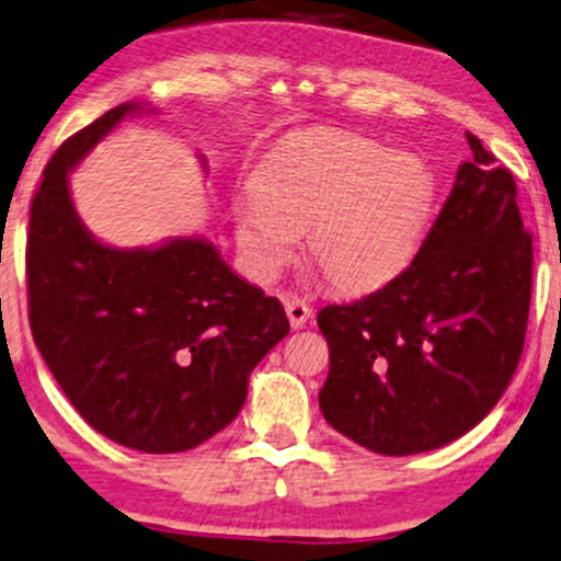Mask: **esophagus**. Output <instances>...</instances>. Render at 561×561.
Here are the masks:
<instances>
[{
    "instance_id": "34e87169",
    "label": "esophagus",
    "mask_w": 561,
    "mask_h": 561,
    "mask_svg": "<svg viewBox=\"0 0 561 561\" xmlns=\"http://www.w3.org/2000/svg\"><path fill=\"white\" fill-rule=\"evenodd\" d=\"M285 310H287L289 325H293V329H302V325L310 321V316H313V308H310L305 300H300V297H287Z\"/></svg>"
}]
</instances>
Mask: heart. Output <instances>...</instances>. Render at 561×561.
Wrapping results in <instances>:
<instances>
[{
  "label": "heart",
  "instance_id": "heart-1",
  "mask_svg": "<svg viewBox=\"0 0 561 561\" xmlns=\"http://www.w3.org/2000/svg\"><path fill=\"white\" fill-rule=\"evenodd\" d=\"M435 202L427 162L350 131H316L276 150L259 186L232 196L240 256L272 282L308 230V259L331 287L367 293L401 274Z\"/></svg>",
  "mask_w": 561,
  "mask_h": 561
}]
</instances>
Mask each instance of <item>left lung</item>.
Wrapping results in <instances>:
<instances>
[{
  "label": "left lung",
  "instance_id": "8db88e82",
  "mask_svg": "<svg viewBox=\"0 0 561 561\" xmlns=\"http://www.w3.org/2000/svg\"><path fill=\"white\" fill-rule=\"evenodd\" d=\"M473 158L411 264L350 305H325V422L380 456H414L484 420L520 363L534 240L515 179L466 134Z\"/></svg>",
  "mask_w": 561,
  "mask_h": 561
}]
</instances>
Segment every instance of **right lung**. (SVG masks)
<instances>
[{"instance_id":"add662e5","label":"right lung","mask_w":561,"mask_h":561,"mask_svg":"<svg viewBox=\"0 0 561 561\" xmlns=\"http://www.w3.org/2000/svg\"><path fill=\"white\" fill-rule=\"evenodd\" d=\"M139 111L116 105L48 160L27 230V310L35 346L92 430L141 453H181L236 420L289 321L204 238L111 248L80 222L69 173Z\"/></svg>"}]
</instances>
